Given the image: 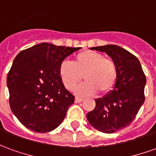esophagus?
Wrapping results in <instances>:
<instances>
[{"mask_svg": "<svg viewBox=\"0 0 156 156\" xmlns=\"http://www.w3.org/2000/svg\"><path fill=\"white\" fill-rule=\"evenodd\" d=\"M81 101H83V99H82V98H78V97H76V98H75V103H80Z\"/></svg>", "mask_w": 156, "mask_h": 156, "instance_id": "1", "label": "esophagus"}]
</instances>
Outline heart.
Masks as SVG:
<instances>
[{"instance_id":"1","label":"heart","mask_w":156,"mask_h":156,"mask_svg":"<svg viewBox=\"0 0 156 156\" xmlns=\"http://www.w3.org/2000/svg\"><path fill=\"white\" fill-rule=\"evenodd\" d=\"M59 76L67 90H73L83 80L85 83L76 89L78 95H94L111 92L117 79L114 61L101 53L84 51L75 55L73 63L63 61L60 64Z\"/></svg>"}]
</instances>
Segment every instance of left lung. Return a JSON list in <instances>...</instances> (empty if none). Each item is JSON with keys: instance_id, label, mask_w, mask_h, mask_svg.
Wrapping results in <instances>:
<instances>
[{"instance_id": "8db88e82", "label": "left lung", "mask_w": 156, "mask_h": 156, "mask_svg": "<svg viewBox=\"0 0 156 156\" xmlns=\"http://www.w3.org/2000/svg\"><path fill=\"white\" fill-rule=\"evenodd\" d=\"M105 52L116 64L117 79L111 92L95 101V108L87 114L92 127L113 133L129 126L144 102L146 78L139 59L115 44L90 48Z\"/></svg>"}]
</instances>
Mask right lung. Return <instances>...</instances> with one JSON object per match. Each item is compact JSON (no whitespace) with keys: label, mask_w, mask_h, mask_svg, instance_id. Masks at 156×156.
Segmentation results:
<instances>
[{"label":"right lung","mask_w":156,"mask_h":156,"mask_svg":"<svg viewBox=\"0 0 156 156\" xmlns=\"http://www.w3.org/2000/svg\"><path fill=\"white\" fill-rule=\"evenodd\" d=\"M80 47L41 43L19 52L6 83L11 110L31 131L47 133L62 123L75 97L59 76L60 64Z\"/></svg>","instance_id":"right-lung-1"}]
</instances>
